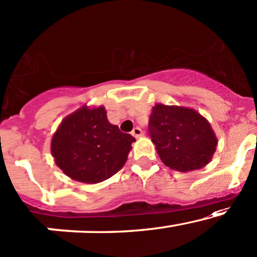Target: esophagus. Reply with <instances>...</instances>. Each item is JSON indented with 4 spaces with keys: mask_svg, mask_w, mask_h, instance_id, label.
<instances>
[{
    "mask_svg": "<svg viewBox=\"0 0 257 257\" xmlns=\"http://www.w3.org/2000/svg\"><path fill=\"white\" fill-rule=\"evenodd\" d=\"M132 134H133V137H135V138H139V137H142L144 133L139 126H135V128L133 129V132H132Z\"/></svg>",
    "mask_w": 257,
    "mask_h": 257,
    "instance_id": "obj_1",
    "label": "esophagus"
}]
</instances>
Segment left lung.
<instances>
[{
  "label": "left lung",
  "mask_w": 257,
  "mask_h": 257,
  "mask_svg": "<svg viewBox=\"0 0 257 257\" xmlns=\"http://www.w3.org/2000/svg\"><path fill=\"white\" fill-rule=\"evenodd\" d=\"M149 132L161 161L178 172L205 167L218 143L210 122L189 107L156 103L149 119Z\"/></svg>",
  "instance_id": "8db88e82"
}]
</instances>
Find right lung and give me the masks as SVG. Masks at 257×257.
I'll list each match as a JSON object with an SVG mask.
<instances>
[{"instance_id": "right-lung-1", "label": "right lung", "mask_w": 257, "mask_h": 257, "mask_svg": "<svg viewBox=\"0 0 257 257\" xmlns=\"http://www.w3.org/2000/svg\"><path fill=\"white\" fill-rule=\"evenodd\" d=\"M135 138L107 119L103 106H81L67 115L51 140L56 165L69 178L95 184L123 167Z\"/></svg>"}]
</instances>
